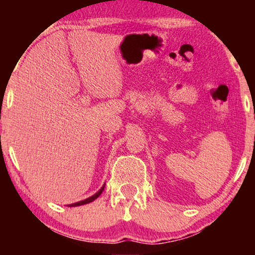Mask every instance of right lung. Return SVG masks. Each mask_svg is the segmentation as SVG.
<instances>
[{"instance_id": "obj_1", "label": "right lung", "mask_w": 255, "mask_h": 255, "mask_svg": "<svg viewBox=\"0 0 255 255\" xmlns=\"http://www.w3.org/2000/svg\"><path fill=\"white\" fill-rule=\"evenodd\" d=\"M104 186H106V184H104ZM104 186L101 188V189L97 191V193L95 194V195H93V196H90V197H88V198H86V200H83V201H80V202H76V203H73V204H69L68 207H79V205H83V204H87V203H90V202H93V201H95L97 197L100 196L101 194H102V191L104 190Z\"/></svg>"}]
</instances>
